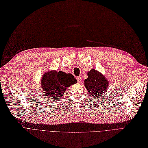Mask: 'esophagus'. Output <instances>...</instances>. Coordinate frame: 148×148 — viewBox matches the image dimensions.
<instances>
[{"label": "esophagus", "mask_w": 148, "mask_h": 148, "mask_svg": "<svg viewBox=\"0 0 148 148\" xmlns=\"http://www.w3.org/2000/svg\"><path fill=\"white\" fill-rule=\"evenodd\" d=\"M76 79H77L78 83H80L81 82H82V79H81L80 77H77V78H76Z\"/></svg>", "instance_id": "34e87169"}]
</instances>
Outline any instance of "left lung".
I'll return each instance as SVG.
<instances>
[{
	"mask_svg": "<svg viewBox=\"0 0 148 148\" xmlns=\"http://www.w3.org/2000/svg\"><path fill=\"white\" fill-rule=\"evenodd\" d=\"M87 74L88 78L84 80V85L89 94L95 98L101 96L108 88V80L95 69H92Z\"/></svg>",
	"mask_w": 148,
	"mask_h": 148,
	"instance_id": "obj_1",
	"label": "left lung"
}]
</instances>
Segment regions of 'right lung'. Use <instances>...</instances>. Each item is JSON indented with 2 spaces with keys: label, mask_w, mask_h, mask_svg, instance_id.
Returning a JSON list of instances; mask_svg holds the SVG:
<instances>
[{
  "label": "right lung",
  "mask_w": 148,
  "mask_h": 148,
  "mask_svg": "<svg viewBox=\"0 0 148 148\" xmlns=\"http://www.w3.org/2000/svg\"><path fill=\"white\" fill-rule=\"evenodd\" d=\"M77 82L71 74H66L62 71H50L44 74L41 85L45 96L53 100L63 96L66 88Z\"/></svg>",
  "instance_id": "1"
}]
</instances>
